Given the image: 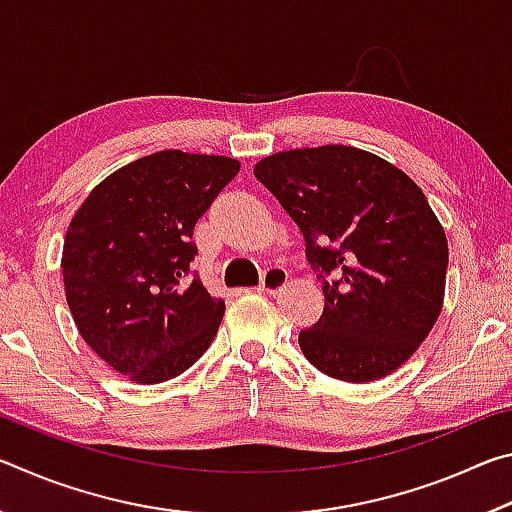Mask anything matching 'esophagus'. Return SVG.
Listing matches in <instances>:
<instances>
[{
  "label": "esophagus",
  "instance_id": "obj_1",
  "mask_svg": "<svg viewBox=\"0 0 512 512\" xmlns=\"http://www.w3.org/2000/svg\"><path fill=\"white\" fill-rule=\"evenodd\" d=\"M287 280H289V273L284 271V268L271 266V268H266L264 275H262V284H259V291L277 293L284 287V284H287Z\"/></svg>",
  "mask_w": 512,
  "mask_h": 512
}]
</instances>
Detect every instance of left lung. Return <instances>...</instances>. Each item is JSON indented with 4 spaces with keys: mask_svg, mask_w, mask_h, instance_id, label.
Masks as SVG:
<instances>
[{
    "mask_svg": "<svg viewBox=\"0 0 512 512\" xmlns=\"http://www.w3.org/2000/svg\"><path fill=\"white\" fill-rule=\"evenodd\" d=\"M255 178L287 210L325 293L300 350L325 375H391L427 339L445 298L447 237L422 189L354 146L273 153Z\"/></svg>",
    "mask_w": 512,
    "mask_h": 512,
    "instance_id": "8db88e82",
    "label": "left lung"
}]
</instances>
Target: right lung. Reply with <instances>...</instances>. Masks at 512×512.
Instances as JSON below:
<instances>
[{"instance_id": "obj_1", "label": "right lung", "mask_w": 512, "mask_h": 512, "mask_svg": "<svg viewBox=\"0 0 512 512\" xmlns=\"http://www.w3.org/2000/svg\"><path fill=\"white\" fill-rule=\"evenodd\" d=\"M239 167L225 155L158 151L110 173L69 223V311L83 341L135 384L178 377L219 332L225 302L189 271L192 237Z\"/></svg>"}]
</instances>
